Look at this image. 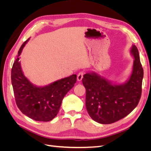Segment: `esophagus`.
<instances>
[{
  "label": "esophagus",
  "mask_w": 151,
  "mask_h": 151,
  "mask_svg": "<svg viewBox=\"0 0 151 151\" xmlns=\"http://www.w3.org/2000/svg\"><path fill=\"white\" fill-rule=\"evenodd\" d=\"M83 75H84V73L83 72H79L78 75H77V79L78 81H81L82 79H83Z\"/></svg>",
  "instance_id": "esophagus-1"
}]
</instances>
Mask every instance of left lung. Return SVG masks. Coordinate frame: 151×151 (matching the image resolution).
I'll return each mask as SVG.
<instances>
[{"label":"left lung","mask_w":151,"mask_h":151,"mask_svg":"<svg viewBox=\"0 0 151 151\" xmlns=\"http://www.w3.org/2000/svg\"><path fill=\"white\" fill-rule=\"evenodd\" d=\"M130 53L134 57L133 67L124 83L118 84L94 72L84 75L82 81L86 91V107L95 122L110 124L125 117L137 106L144 70L135 45H132Z\"/></svg>","instance_id":"8db88e82"}]
</instances>
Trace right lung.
<instances>
[{"label": "right lung", "mask_w": 151, "mask_h": 151, "mask_svg": "<svg viewBox=\"0 0 151 151\" xmlns=\"http://www.w3.org/2000/svg\"><path fill=\"white\" fill-rule=\"evenodd\" d=\"M29 39L21 45L11 70V82L17 107L24 115L36 121L49 122L57 116L63 98L76 83L73 74L45 86L31 83L21 68L19 56Z\"/></svg>", "instance_id": "1"}]
</instances>
